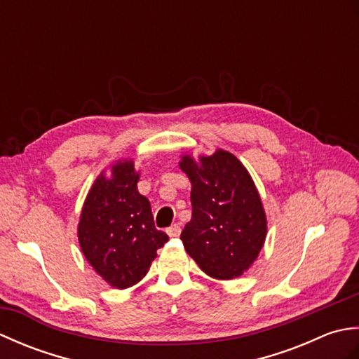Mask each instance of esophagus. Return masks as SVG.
Returning <instances> with one entry per match:
<instances>
[{
    "instance_id": "1",
    "label": "esophagus",
    "mask_w": 359,
    "mask_h": 359,
    "mask_svg": "<svg viewBox=\"0 0 359 359\" xmlns=\"http://www.w3.org/2000/svg\"><path fill=\"white\" fill-rule=\"evenodd\" d=\"M166 233H168V236H170V238H175V236L180 234V225H179V224L171 225V226L166 230Z\"/></svg>"
}]
</instances>
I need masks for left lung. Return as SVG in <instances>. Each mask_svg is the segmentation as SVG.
Instances as JSON below:
<instances>
[{
  "label": "left lung",
  "instance_id": "8db88e82",
  "mask_svg": "<svg viewBox=\"0 0 359 359\" xmlns=\"http://www.w3.org/2000/svg\"><path fill=\"white\" fill-rule=\"evenodd\" d=\"M191 180V220L180 239L187 253L208 276L234 279L247 271L264 247L266 217L247 168L231 152L182 157Z\"/></svg>",
  "mask_w": 359,
  "mask_h": 359
}]
</instances>
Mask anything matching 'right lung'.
Segmentation results:
<instances>
[{
	"instance_id": "add662e5",
	"label": "right lung",
	"mask_w": 359,
	"mask_h": 359,
	"mask_svg": "<svg viewBox=\"0 0 359 359\" xmlns=\"http://www.w3.org/2000/svg\"><path fill=\"white\" fill-rule=\"evenodd\" d=\"M133 160L102 172L83 205L79 242L93 269L111 287L128 288L148 273L168 236L154 225L151 205L137 189Z\"/></svg>"
}]
</instances>
